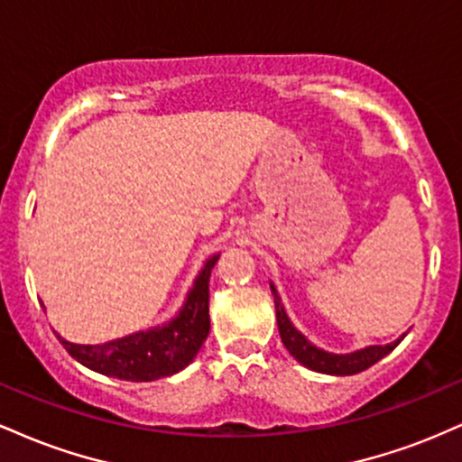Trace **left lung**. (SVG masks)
Returning a JSON list of instances; mask_svg holds the SVG:
<instances>
[{"mask_svg":"<svg viewBox=\"0 0 462 462\" xmlns=\"http://www.w3.org/2000/svg\"><path fill=\"white\" fill-rule=\"evenodd\" d=\"M272 293L275 300V317H278V330L280 337H282L284 347L289 349L291 356L295 360H300L304 367H309L312 371H319V374H328V375H354L360 374V371L369 369L371 365L378 363L380 358H384L386 354H391L393 349L400 346L402 338L397 341L389 343V346H371L360 349V352L354 354H330V352H323V349L315 347L310 341H306L304 334H300L293 328V323L289 321L286 312L280 304L278 293L272 286Z\"/></svg>","mask_w":462,"mask_h":462,"instance_id":"8db88e82","label":"left lung"}]
</instances>
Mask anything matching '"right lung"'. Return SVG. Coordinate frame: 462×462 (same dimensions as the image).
Returning <instances> with one entry per match:
<instances>
[{"label": "right lung", "instance_id": "right-lung-1", "mask_svg": "<svg viewBox=\"0 0 462 462\" xmlns=\"http://www.w3.org/2000/svg\"><path fill=\"white\" fill-rule=\"evenodd\" d=\"M217 261L219 256H213L206 263L182 312L167 326L150 332L130 334L104 346H76L62 337H58V341L84 367L110 375V378L128 380V383H152V380L178 374L198 356L201 343L210 332L208 282Z\"/></svg>", "mask_w": 462, "mask_h": 462}]
</instances>
